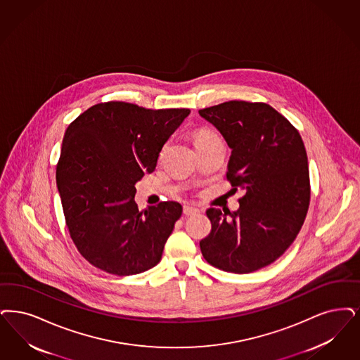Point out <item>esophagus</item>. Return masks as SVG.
<instances>
[{
  "label": "esophagus",
  "mask_w": 360,
  "mask_h": 360,
  "mask_svg": "<svg viewBox=\"0 0 360 360\" xmlns=\"http://www.w3.org/2000/svg\"><path fill=\"white\" fill-rule=\"evenodd\" d=\"M198 213V209L191 207V206H184V214L185 216H194Z\"/></svg>",
  "instance_id": "34e87169"
}]
</instances>
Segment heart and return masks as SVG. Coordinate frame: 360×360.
<instances>
[{
    "label": "heart",
    "instance_id": "1",
    "mask_svg": "<svg viewBox=\"0 0 360 360\" xmlns=\"http://www.w3.org/2000/svg\"><path fill=\"white\" fill-rule=\"evenodd\" d=\"M213 139H218V135L216 132H213L212 129H201L194 132V143H195V146L213 141Z\"/></svg>",
    "mask_w": 360,
    "mask_h": 360
}]
</instances>
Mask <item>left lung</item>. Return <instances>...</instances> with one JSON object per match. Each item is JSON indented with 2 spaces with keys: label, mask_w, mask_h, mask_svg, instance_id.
Wrapping results in <instances>:
<instances>
[{
  "label": "left lung",
  "mask_w": 360,
  "mask_h": 360,
  "mask_svg": "<svg viewBox=\"0 0 360 360\" xmlns=\"http://www.w3.org/2000/svg\"><path fill=\"white\" fill-rule=\"evenodd\" d=\"M231 148L226 178L243 188L240 209L210 207L202 256L218 269L250 274L271 265L295 241L307 216L311 185L299 131L266 103L231 101L200 110Z\"/></svg>",
  "instance_id": "8db88e82"
}]
</instances>
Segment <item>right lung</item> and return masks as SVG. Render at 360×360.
<instances>
[{"label":"right lung","instance_id":"obj_1","mask_svg":"<svg viewBox=\"0 0 360 360\" xmlns=\"http://www.w3.org/2000/svg\"><path fill=\"white\" fill-rule=\"evenodd\" d=\"M188 114V108L148 110L107 101L68 126L56 184L73 244L95 268L129 276L162 259L182 206L160 202L141 212L135 184L155 170L163 144Z\"/></svg>","mask_w":360,"mask_h":360}]
</instances>
